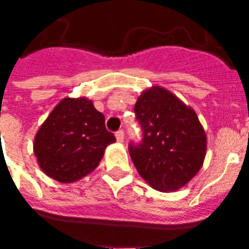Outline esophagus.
Returning <instances> with one entry per match:
<instances>
[{"instance_id":"obj_1","label":"esophagus","mask_w":249,"mask_h":249,"mask_svg":"<svg viewBox=\"0 0 249 249\" xmlns=\"http://www.w3.org/2000/svg\"><path fill=\"white\" fill-rule=\"evenodd\" d=\"M116 139H117L119 142H124V132H123V130L116 132Z\"/></svg>"}]
</instances>
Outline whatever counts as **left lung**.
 I'll return each instance as SVG.
<instances>
[{"mask_svg": "<svg viewBox=\"0 0 249 249\" xmlns=\"http://www.w3.org/2000/svg\"><path fill=\"white\" fill-rule=\"evenodd\" d=\"M135 113L144 132L140 145H129L139 175L160 192L185 187L201 169L207 153V133L195 109L153 85L139 96Z\"/></svg>", "mask_w": 249, "mask_h": 249, "instance_id": "obj_1", "label": "left lung"}]
</instances>
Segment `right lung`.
I'll list each match as a JSON object with an SVG mask.
<instances>
[{
    "label": "right lung",
    "instance_id": "obj_1",
    "mask_svg": "<svg viewBox=\"0 0 249 249\" xmlns=\"http://www.w3.org/2000/svg\"><path fill=\"white\" fill-rule=\"evenodd\" d=\"M116 137L87 97H65L37 130L33 152L41 171L58 183H74L93 172Z\"/></svg>",
    "mask_w": 249,
    "mask_h": 249
}]
</instances>
